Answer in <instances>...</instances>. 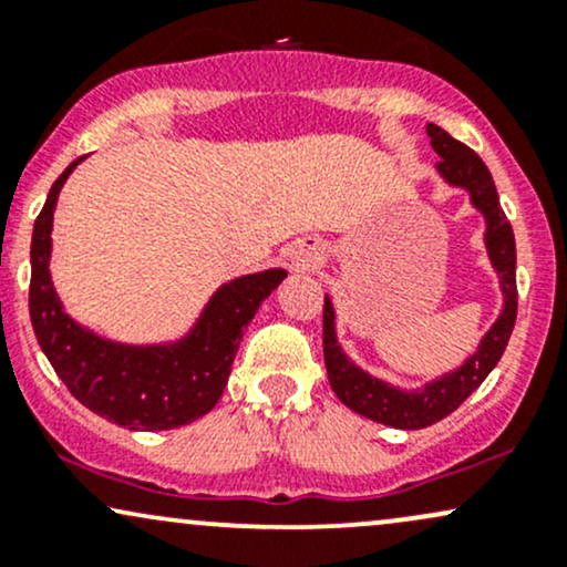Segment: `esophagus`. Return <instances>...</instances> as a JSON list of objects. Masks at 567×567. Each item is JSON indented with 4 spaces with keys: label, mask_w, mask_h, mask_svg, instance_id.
Instances as JSON below:
<instances>
[{
    "label": "esophagus",
    "mask_w": 567,
    "mask_h": 567,
    "mask_svg": "<svg viewBox=\"0 0 567 567\" xmlns=\"http://www.w3.org/2000/svg\"><path fill=\"white\" fill-rule=\"evenodd\" d=\"M320 258L322 252L317 243H301L296 247V252H292V264H296L298 269H311V266L320 264Z\"/></svg>",
    "instance_id": "34e87169"
}]
</instances>
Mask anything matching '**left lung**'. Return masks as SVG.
Instances as JSON below:
<instances>
[{
	"instance_id": "obj_1",
	"label": "left lung",
	"mask_w": 567,
	"mask_h": 567,
	"mask_svg": "<svg viewBox=\"0 0 567 567\" xmlns=\"http://www.w3.org/2000/svg\"><path fill=\"white\" fill-rule=\"evenodd\" d=\"M426 135L432 148L437 152V175L447 186L464 188L470 194V205L485 220V250L491 258L493 271L498 275V288L504 296L498 320L480 338L477 351H472L458 368L442 373L440 379L426 381L419 389H400L392 383L375 379L357 362H351L341 349L336 336V309L333 298L324 296L322 315V343H324V368H328L330 386L343 405L354 413L379 421L394 429H424L451 415L474 389L487 379L498 365L506 343H509L514 320H517V250H514V231L501 210L496 184L485 162L470 146L458 143L445 130L426 125Z\"/></svg>"
}]
</instances>
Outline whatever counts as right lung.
<instances>
[{"label": "right lung", "instance_id": "add662e5", "mask_svg": "<svg viewBox=\"0 0 567 567\" xmlns=\"http://www.w3.org/2000/svg\"><path fill=\"white\" fill-rule=\"evenodd\" d=\"M82 159L71 162L50 188L31 234L29 315L39 347L69 392L103 419L133 432L192 424L216 408L243 330L288 271L266 269L224 282L175 341L122 343L93 333L63 309L50 277L58 194Z\"/></svg>", "mask_w": 567, "mask_h": 567}]
</instances>
